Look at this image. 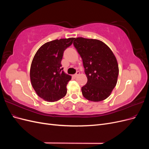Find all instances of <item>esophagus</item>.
Returning a JSON list of instances; mask_svg holds the SVG:
<instances>
[{"instance_id":"esophagus-1","label":"esophagus","mask_w":149,"mask_h":149,"mask_svg":"<svg viewBox=\"0 0 149 149\" xmlns=\"http://www.w3.org/2000/svg\"><path fill=\"white\" fill-rule=\"evenodd\" d=\"M79 72L77 71V72H76V73L75 74H74V76L75 78H76V77H78V76H79Z\"/></svg>"}]
</instances>
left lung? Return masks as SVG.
<instances>
[{
	"label": "left lung",
	"instance_id": "8db88e82",
	"mask_svg": "<svg viewBox=\"0 0 149 149\" xmlns=\"http://www.w3.org/2000/svg\"><path fill=\"white\" fill-rule=\"evenodd\" d=\"M73 45L81 57L88 82L81 88L86 100L99 102L110 96L118 81L119 66L113 52L96 39L75 38Z\"/></svg>",
	"mask_w": 149,
	"mask_h": 149
}]
</instances>
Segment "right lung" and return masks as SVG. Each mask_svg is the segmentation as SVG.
Returning a JSON list of instances; mask_svg holds the SVG:
<instances>
[{"mask_svg": "<svg viewBox=\"0 0 149 149\" xmlns=\"http://www.w3.org/2000/svg\"><path fill=\"white\" fill-rule=\"evenodd\" d=\"M74 38H61L43 44L31 62L30 76L37 95L48 102H55L65 96L66 85L71 76L63 71L61 61L65 49Z\"/></svg>", "mask_w": 149, "mask_h": 149, "instance_id": "1", "label": "right lung"}]
</instances>
